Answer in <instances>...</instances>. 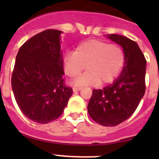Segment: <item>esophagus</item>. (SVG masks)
<instances>
[{"mask_svg":"<svg viewBox=\"0 0 159 159\" xmlns=\"http://www.w3.org/2000/svg\"><path fill=\"white\" fill-rule=\"evenodd\" d=\"M80 90H81V87H74L73 88L74 91H80Z\"/></svg>","mask_w":159,"mask_h":159,"instance_id":"34e87169","label":"esophagus"}]
</instances>
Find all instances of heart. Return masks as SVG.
<instances>
[{"label": "heart", "instance_id": "1", "mask_svg": "<svg viewBox=\"0 0 159 159\" xmlns=\"http://www.w3.org/2000/svg\"><path fill=\"white\" fill-rule=\"evenodd\" d=\"M125 62V55L119 45L99 39L82 41L75 52L63 57L64 70L71 78L78 77L86 65L88 70L75 81V85L111 82L121 71Z\"/></svg>", "mask_w": 159, "mask_h": 159}]
</instances>
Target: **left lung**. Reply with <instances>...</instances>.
I'll return each instance as SVG.
<instances>
[{"label":"left lung","mask_w":159,"mask_h":159,"mask_svg":"<svg viewBox=\"0 0 159 159\" xmlns=\"http://www.w3.org/2000/svg\"><path fill=\"white\" fill-rule=\"evenodd\" d=\"M108 37L121 46L125 62L121 74L112 84L93 90L88 111L94 121L112 127L131 117L145 94L146 60L135 41L121 35Z\"/></svg>","instance_id":"1"}]
</instances>
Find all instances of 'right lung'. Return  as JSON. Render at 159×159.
I'll list each match as a JSON object with an SVG mask.
<instances>
[{
    "mask_svg": "<svg viewBox=\"0 0 159 159\" xmlns=\"http://www.w3.org/2000/svg\"><path fill=\"white\" fill-rule=\"evenodd\" d=\"M61 33L48 29L30 38L19 49L12 72L17 105L27 118L40 124L59 118L73 93L63 78Z\"/></svg>",
    "mask_w": 159,
    "mask_h": 159,
    "instance_id": "1",
    "label": "right lung"
}]
</instances>
